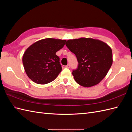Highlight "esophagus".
I'll return each instance as SVG.
<instances>
[{
	"instance_id": "1",
	"label": "esophagus",
	"mask_w": 132,
	"mask_h": 132,
	"mask_svg": "<svg viewBox=\"0 0 132 132\" xmlns=\"http://www.w3.org/2000/svg\"><path fill=\"white\" fill-rule=\"evenodd\" d=\"M65 67L67 68H70V64H67L65 66Z\"/></svg>"
}]
</instances>
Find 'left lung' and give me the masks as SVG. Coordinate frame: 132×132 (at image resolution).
<instances>
[{
    "label": "left lung",
    "instance_id": "8db88e82",
    "mask_svg": "<svg viewBox=\"0 0 132 132\" xmlns=\"http://www.w3.org/2000/svg\"><path fill=\"white\" fill-rule=\"evenodd\" d=\"M65 45L75 54L79 63L72 74L79 85L93 86L106 77L113 62L112 52L106 43L93 38H80L69 39Z\"/></svg>",
    "mask_w": 132,
    "mask_h": 132
}]
</instances>
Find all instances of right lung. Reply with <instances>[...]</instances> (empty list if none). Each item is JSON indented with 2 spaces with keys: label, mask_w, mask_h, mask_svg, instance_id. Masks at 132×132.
<instances>
[{
  "label": "right lung",
  "mask_w": 132,
  "mask_h": 132,
  "mask_svg": "<svg viewBox=\"0 0 132 132\" xmlns=\"http://www.w3.org/2000/svg\"><path fill=\"white\" fill-rule=\"evenodd\" d=\"M66 40L45 38L36 42L25 52L22 63L31 80L46 84L57 77L62 71L59 58L55 54L64 46Z\"/></svg>",
  "instance_id": "add662e5"
}]
</instances>
